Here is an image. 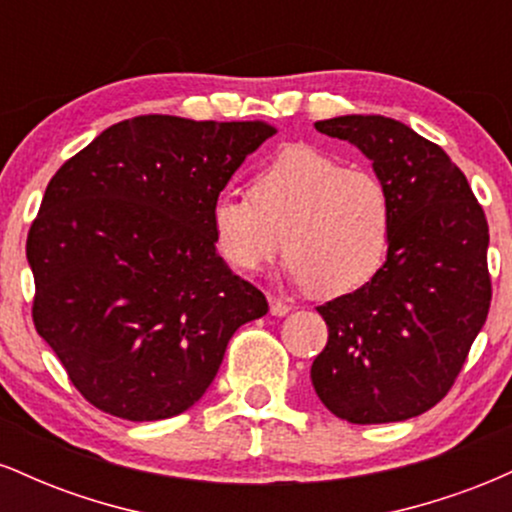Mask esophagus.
I'll use <instances>...</instances> for the list:
<instances>
[{
	"label": "esophagus",
	"mask_w": 512,
	"mask_h": 512,
	"mask_svg": "<svg viewBox=\"0 0 512 512\" xmlns=\"http://www.w3.org/2000/svg\"><path fill=\"white\" fill-rule=\"evenodd\" d=\"M269 310H272V315L284 317V315H289V313H291V305L286 303V301H281V298L269 296Z\"/></svg>",
	"instance_id": "obj_1"
}]
</instances>
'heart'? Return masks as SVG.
I'll return each mask as SVG.
<instances>
[{
  "instance_id": "1",
  "label": "heart",
  "mask_w": 512,
  "mask_h": 512,
  "mask_svg": "<svg viewBox=\"0 0 512 512\" xmlns=\"http://www.w3.org/2000/svg\"><path fill=\"white\" fill-rule=\"evenodd\" d=\"M209 226L216 252L236 272H257L286 248L298 284L320 298H344L385 269L395 207L375 173L291 144L255 170L248 195L221 192Z\"/></svg>"
}]
</instances>
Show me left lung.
<instances>
[{
  "label": "left lung",
  "instance_id": "8db88e82",
  "mask_svg": "<svg viewBox=\"0 0 512 512\" xmlns=\"http://www.w3.org/2000/svg\"><path fill=\"white\" fill-rule=\"evenodd\" d=\"M315 129L373 161L395 231L373 284L317 308L330 337L310 378L349 424L411 419L448 395L489 315V223L450 156L402 122L344 115Z\"/></svg>",
  "mask_w": 512,
  "mask_h": 512
}]
</instances>
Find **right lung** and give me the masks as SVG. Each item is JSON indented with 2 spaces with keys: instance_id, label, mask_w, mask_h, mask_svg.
<instances>
[{
  "instance_id": "1",
  "label": "right lung",
  "mask_w": 512,
  "mask_h": 512,
  "mask_svg": "<svg viewBox=\"0 0 512 512\" xmlns=\"http://www.w3.org/2000/svg\"><path fill=\"white\" fill-rule=\"evenodd\" d=\"M264 122L139 115L52 175L28 231L33 325L86 402L127 421L187 411L207 392L260 289L216 255L209 211Z\"/></svg>"
}]
</instances>
